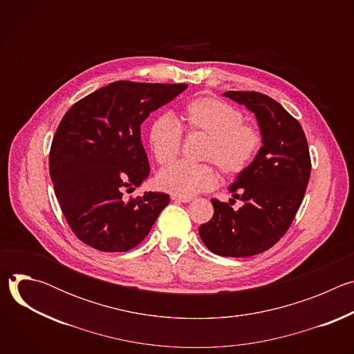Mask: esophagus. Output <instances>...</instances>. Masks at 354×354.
<instances>
[{"label":"esophagus","instance_id":"obj_1","mask_svg":"<svg viewBox=\"0 0 354 354\" xmlns=\"http://www.w3.org/2000/svg\"><path fill=\"white\" fill-rule=\"evenodd\" d=\"M171 198H172L174 201H182V203H189V201L193 200L192 197H179V196H175V194H172Z\"/></svg>","mask_w":354,"mask_h":354}]
</instances>
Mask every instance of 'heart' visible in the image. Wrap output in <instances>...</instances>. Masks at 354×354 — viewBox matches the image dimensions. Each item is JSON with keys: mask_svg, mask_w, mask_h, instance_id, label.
I'll use <instances>...</instances> for the list:
<instances>
[{"mask_svg": "<svg viewBox=\"0 0 354 354\" xmlns=\"http://www.w3.org/2000/svg\"><path fill=\"white\" fill-rule=\"evenodd\" d=\"M183 126L187 133L209 137L201 160L214 162L227 176L249 168L262 147L261 130L243 123V113L225 100L201 96L183 108ZM182 127L169 113L158 115L148 127V147L161 165L172 162L180 151ZM158 189L179 197H192L212 190L218 183L216 169L209 164L176 162L162 169L156 179Z\"/></svg>", "mask_w": 354, "mask_h": 354, "instance_id": "obj_1", "label": "heart"}]
</instances>
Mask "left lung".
Returning <instances> with one entry per match:
<instances>
[{
    "instance_id": "obj_1",
    "label": "left lung",
    "mask_w": 354,
    "mask_h": 354,
    "mask_svg": "<svg viewBox=\"0 0 354 354\" xmlns=\"http://www.w3.org/2000/svg\"><path fill=\"white\" fill-rule=\"evenodd\" d=\"M223 96L255 115L262 147L228 187L242 207L212 198L213 218L198 227L216 255L245 258L272 248L291 225L311 174L308 142L301 124L274 99L259 92L227 91Z\"/></svg>"
}]
</instances>
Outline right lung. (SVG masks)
Instances as JSON below:
<instances>
[{
    "instance_id": "1",
    "label": "right lung",
    "mask_w": 354,
    "mask_h": 354,
    "mask_svg": "<svg viewBox=\"0 0 354 354\" xmlns=\"http://www.w3.org/2000/svg\"><path fill=\"white\" fill-rule=\"evenodd\" d=\"M186 84L116 81L82 97L62 119L48 169L73 232L102 252L136 248L168 206L169 196L145 192L123 200L149 175L140 126Z\"/></svg>"
}]
</instances>
